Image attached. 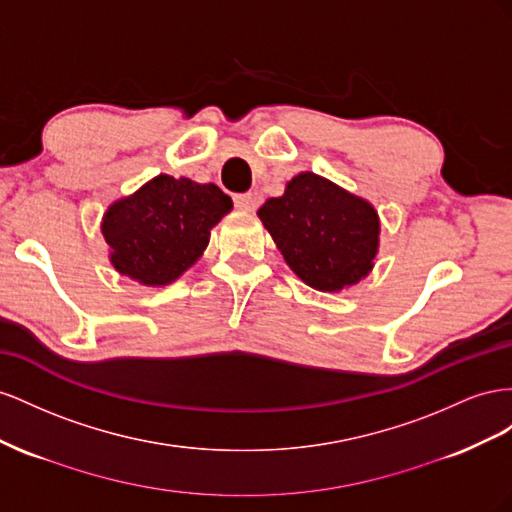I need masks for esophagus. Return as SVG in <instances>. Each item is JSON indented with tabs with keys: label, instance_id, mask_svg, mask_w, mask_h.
I'll list each match as a JSON object with an SVG mask.
<instances>
[{
	"label": "esophagus",
	"instance_id": "esophagus-1",
	"mask_svg": "<svg viewBox=\"0 0 512 512\" xmlns=\"http://www.w3.org/2000/svg\"><path fill=\"white\" fill-rule=\"evenodd\" d=\"M233 203H236L238 210H244V212H251V210H255V206H257V201H255V195H253V193L233 195Z\"/></svg>",
	"mask_w": 512,
	"mask_h": 512
}]
</instances>
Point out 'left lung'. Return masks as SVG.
<instances>
[{
    "label": "left lung",
    "mask_w": 512,
    "mask_h": 512,
    "mask_svg": "<svg viewBox=\"0 0 512 512\" xmlns=\"http://www.w3.org/2000/svg\"><path fill=\"white\" fill-rule=\"evenodd\" d=\"M287 266L319 291L356 285L373 268L379 218L371 203L315 173H300L259 208Z\"/></svg>",
    "instance_id": "1"
}]
</instances>
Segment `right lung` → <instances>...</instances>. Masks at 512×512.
<instances>
[{"mask_svg":"<svg viewBox=\"0 0 512 512\" xmlns=\"http://www.w3.org/2000/svg\"><path fill=\"white\" fill-rule=\"evenodd\" d=\"M231 206L216 184L156 175L102 218L111 264L143 285H167L206 251L210 229Z\"/></svg>","mask_w":512,"mask_h":512,"instance_id":"obj_1","label":"right lung"}]
</instances>
